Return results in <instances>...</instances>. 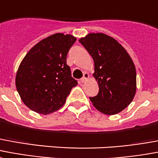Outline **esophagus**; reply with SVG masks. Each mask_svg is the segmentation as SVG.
<instances>
[{
    "label": "esophagus",
    "instance_id": "1",
    "mask_svg": "<svg viewBox=\"0 0 158 158\" xmlns=\"http://www.w3.org/2000/svg\"><path fill=\"white\" fill-rule=\"evenodd\" d=\"M89 78V73L85 72V73H84V76H83V78L81 79V81H82V82H85V81H86Z\"/></svg>",
    "mask_w": 158,
    "mask_h": 158
}]
</instances>
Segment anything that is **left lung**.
I'll list each match as a JSON object with an SVG mask.
<instances>
[{"instance_id": "1", "label": "left lung", "mask_w": 158, "mask_h": 158, "mask_svg": "<svg viewBox=\"0 0 158 158\" xmlns=\"http://www.w3.org/2000/svg\"><path fill=\"white\" fill-rule=\"evenodd\" d=\"M79 41L93 58V77L99 85V93L90 97V101L103 114L116 115L135 94L136 71L132 59L115 38L102 32H91Z\"/></svg>"}]
</instances>
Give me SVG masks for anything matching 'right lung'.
<instances>
[{"label": "right lung", "instance_id": "obj_1", "mask_svg": "<svg viewBox=\"0 0 158 158\" xmlns=\"http://www.w3.org/2000/svg\"><path fill=\"white\" fill-rule=\"evenodd\" d=\"M76 39L55 33L38 42L23 58L15 82L21 100L30 110L43 115L57 111L78 85L66 63Z\"/></svg>", "mask_w": 158, "mask_h": 158}]
</instances>
